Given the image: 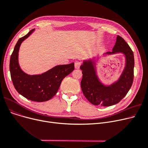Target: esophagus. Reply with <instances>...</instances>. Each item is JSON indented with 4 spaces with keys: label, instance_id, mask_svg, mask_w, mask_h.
Masks as SVG:
<instances>
[{
    "label": "esophagus",
    "instance_id": "esophagus-1",
    "mask_svg": "<svg viewBox=\"0 0 148 148\" xmlns=\"http://www.w3.org/2000/svg\"><path fill=\"white\" fill-rule=\"evenodd\" d=\"M75 69H79L82 64V62L79 61V60H77L75 62Z\"/></svg>",
    "mask_w": 148,
    "mask_h": 148
}]
</instances>
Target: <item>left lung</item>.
<instances>
[{"mask_svg": "<svg viewBox=\"0 0 148 148\" xmlns=\"http://www.w3.org/2000/svg\"><path fill=\"white\" fill-rule=\"evenodd\" d=\"M123 53L125 57V66L117 82L109 86L101 82L96 73L95 60H84L80 68L83 77L81 88L84 97L95 106H111L118 103L130 89L134 79V58L133 51L123 39L118 35L112 51L106 54Z\"/></svg>", "mask_w": 148, "mask_h": 148, "instance_id": "obj_1", "label": "left lung"}]
</instances>
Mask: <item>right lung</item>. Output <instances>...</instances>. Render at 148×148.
<instances>
[{
    "label": "right lung",
    "mask_w": 148,
    "mask_h": 148,
    "mask_svg": "<svg viewBox=\"0 0 148 148\" xmlns=\"http://www.w3.org/2000/svg\"><path fill=\"white\" fill-rule=\"evenodd\" d=\"M35 29L20 38L11 56L10 70L15 89L26 98L36 102L50 99L57 93L62 81L74 69V63L57 65L41 74L28 75L18 64V51L21 44L33 33Z\"/></svg>",
    "instance_id": "obj_1"
}]
</instances>
